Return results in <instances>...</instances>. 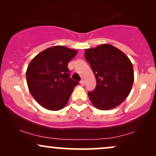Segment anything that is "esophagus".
I'll return each mask as SVG.
<instances>
[{
  "instance_id": "34e87169",
  "label": "esophagus",
  "mask_w": 156,
  "mask_h": 156,
  "mask_svg": "<svg viewBox=\"0 0 156 156\" xmlns=\"http://www.w3.org/2000/svg\"><path fill=\"white\" fill-rule=\"evenodd\" d=\"M80 84L82 86V87H83V86H84V81H83V80H80Z\"/></svg>"
}]
</instances>
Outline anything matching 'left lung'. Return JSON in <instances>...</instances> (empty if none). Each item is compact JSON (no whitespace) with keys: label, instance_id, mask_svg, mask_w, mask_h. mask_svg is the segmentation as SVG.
I'll use <instances>...</instances> for the list:
<instances>
[{"label":"left lung","instance_id":"obj_1","mask_svg":"<svg viewBox=\"0 0 156 156\" xmlns=\"http://www.w3.org/2000/svg\"><path fill=\"white\" fill-rule=\"evenodd\" d=\"M85 58L90 64L97 85L88 95L101 110L112 109L126 99L133 83L131 62L123 52L109 44L85 50Z\"/></svg>","mask_w":156,"mask_h":156}]
</instances>
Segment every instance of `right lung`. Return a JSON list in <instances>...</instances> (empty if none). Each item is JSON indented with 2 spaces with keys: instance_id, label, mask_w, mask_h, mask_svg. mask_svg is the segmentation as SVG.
Masks as SVG:
<instances>
[{
  "instance_id": "obj_1",
  "label": "right lung",
  "mask_w": 156,
  "mask_h": 156,
  "mask_svg": "<svg viewBox=\"0 0 156 156\" xmlns=\"http://www.w3.org/2000/svg\"><path fill=\"white\" fill-rule=\"evenodd\" d=\"M78 51L62 45L53 46L37 55L26 71L31 95L43 108L51 111L63 108L78 82L69 77L67 64Z\"/></svg>"
}]
</instances>
